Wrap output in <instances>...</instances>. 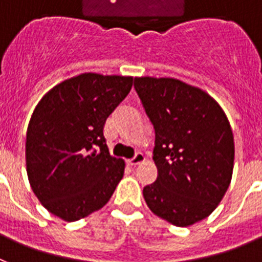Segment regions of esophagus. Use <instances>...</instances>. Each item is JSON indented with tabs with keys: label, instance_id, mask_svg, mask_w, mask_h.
Returning <instances> with one entry per match:
<instances>
[{
	"label": "esophagus",
	"instance_id": "34e87169",
	"mask_svg": "<svg viewBox=\"0 0 262 262\" xmlns=\"http://www.w3.org/2000/svg\"><path fill=\"white\" fill-rule=\"evenodd\" d=\"M145 161V156L142 155V153H137V155L135 156V157L132 158V160H129V165H130V166H136V165H138V164H141V162H144Z\"/></svg>",
	"mask_w": 262,
	"mask_h": 262
}]
</instances>
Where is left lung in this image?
Wrapping results in <instances>:
<instances>
[{"label":"left lung","mask_w":262,"mask_h":262,"mask_svg":"<svg viewBox=\"0 0 262 262\" xmlns=\"http://www.w3.org/2000/svg\"><path fill=\"white\" fill-rule=\"evenodd\" d=\"M135 88L156 133L158 176L142 190L145 201L168 223L193 225L216 209L229 188V121L206 92L176 78L136 77Z\"/></svg>","instance_id":"obj_1"}]
</instances>
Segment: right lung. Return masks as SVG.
Masks as SVG:
<instances>
[{
  "label": "right lung",
  "instance_id": "right-lung-1",
  "mask_svg": "<svg viewBox=\"0 0 262 262\" xmlns=\"http://www.w3.org/2000/svg\"><path fill=\"white\" fill-rule=\"evenodd\" d=\"M133 77L82 73L41 98L26 132V172L52 214L72 223L101 209L124 176L104 125L127 96Z\"/></svg>",
  "mask_w": 262,
  "mask_h": 262
}]
</instances>
